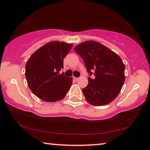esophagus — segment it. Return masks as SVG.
Wrapping results in <instances>:
<instances>
[{
    "label": "esophagus",
    "instance_id": "1",
    "mask_svg": "<svg viewBox=\"0 0 150 150\" xmlns=\"http://www.w3.org/2000/svg\"><path fill=\"white\" fill-rule=\"evenodd\" d=\"M73 80H74V81H79V78L74 77V78H73Z\"/></svg>",
    "mask_w": 150,
    "mask_h": 150
}]
</instances>
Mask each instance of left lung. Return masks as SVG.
Instances as JSON below:
<instances>
[{
    "instance_id": "left-lung-1",
    "label": "left lung",
    "mask_w": 150,
    "mask_h": 150,
    "mask_svg": "<svg viewBox=\"0 0 150 150\" xmlns=\"http://www.w3.org/2000/svg\"><path fill=\"white\" fill-rule=\"evenodd\" d=\"M74 50L83 59L93 79L83 89L85 99L93 106H103L115 99L125 81V65L122 59L99 42L87 41L78 45Z\"/></svg>"
}]
</instances>
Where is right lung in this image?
Segmentation results:
<instances>
[{
  "label": "right lung",
  "mask_w": 150,
  "mask_h": 150,
  "mask_svg": "<svg viewBox=\"0 0 150 150\" xmlns=\"http://www.w3.org/2000/svg\"><path fill=\"white\" fill-rule=\"evenodd\" d=\"M72 44L54 41L47 43L28 59L25 67L28 86L35 95L46 102H57L65 98L72 78L59 74L63 68V59Z\"/></svg>",
  "instance_id": "obj_1"
}]
</instances>
